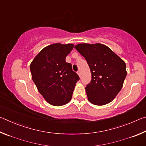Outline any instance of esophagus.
<instances>
[{
	"label": "esophagus",
	"mask_w": 146,
	"mask_h": 146,
	"mask_svg": "<svg viewBox=\"0 0 146 146\" xmlns=\"http://www.w3.org/2000/svg\"><path fill=\"white\" fill-rule=\"evenodd\" d=\"M77 74H78L79 76H80L81 73H80V71H77Z\"/></svg>",
	"instance_id": "esophagus-1"
}]
</instances>
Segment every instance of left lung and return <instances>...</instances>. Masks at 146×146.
<instances>
[{
    "mask_svg": "<svg viewBox=\"0 0 146 146\" xmlns=\"http://www.w3.org/2000/svg\"><path fill=\"white\" fill-rule=\"evenodd\" d=\"M75 48L85 58L91 70V80L86 87L88 100L97 106L111 102L126 77L125 62L100 43L78 44Z\"/></svg>",
    "mask_w": 146,
    "mask_h": 146,
    "instance_id": "1",
    "label": "left lung"
}]
</instances>
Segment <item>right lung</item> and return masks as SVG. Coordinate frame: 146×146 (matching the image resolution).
<instances>
[{"mask_svg": "<svg viewBox=\"0 0 146 146\" xmlns=\"http://www.w3.org/2000/svg\"><path fill=\"white\" fill-rule=\"evenodd\" d=\"M74 47L72 44H53L38 53L30 64L31 77L42 97L49 104L63 106L72 98L79 76L66 57Z\"/></svg>", "mask_w": 146, "mask_h": 146, "instance_id": "obj_1", "label": "right lung"}]
</instances>
